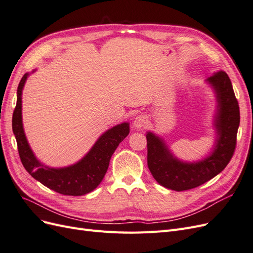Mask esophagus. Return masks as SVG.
I'll return each mask as SVG.
<instances>
[{
  "label": "esophagus",
  "mask_w": 253,
  "mask_h": 253,
  "mask_svg": "<svg viewBox=\"0 0 253 253\" xmlns=\"http://www.w3.org/2000/svg\"><path fill=\"white\" fill-rule=\"evenodd\" d=\"M147 121H148V119L144 116V115H138V116L134 119V126L136 128H141L145 125H147Z\"/></svg>",
  "instance_id": "esophagus-1"
}]
</instances>
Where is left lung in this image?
Instances as JSON below:
<instances>
[{"label":"left lung","mask_w":253,"mask_h":253,"mask_svg":"<svg viewBox=\"0 0 253 253\" xmlns=\"http://www.w3.org/2000/svg\"><path fill=\"white\" fill-rule=\"evenodd\" d=\"M208 81L215 88L218 101L215 120L218 138L211 156L197 164L180 163L158 137L147 134L148 167L156 181L168 189L186 191L203 185L223 171L234 154L240 106L231 81L224 71L212 75Z\"/></svg>","instance_id":"8db88e82"}]
</instances>
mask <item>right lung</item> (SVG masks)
<instances>
[{
	"label": "right lung",
	"instance_id": "1",
	"mask_svg": "<svg viewBox=\"0 0 253 253\" xmlns=\"http://www.w3.org/2000/svg\"><path fill=\"white\" fill-rule=\"evenodd\" d=\"M28 74L23 76L17 91V105L12 115V131L16 136L19 156L25 170L42 185L56 192L80 196L98 187L108 171L110 159L119 143L129 133L127 124H121L105 132L81 162L63 169H49L36 159L30 150L22 125V89Z\"/></svg>",
	"mask_w": 253,
	"mask_h": 253
}]
</instances>
